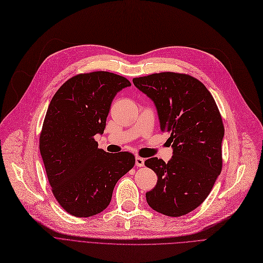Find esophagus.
Instances as JSON below:
<instances>
[{"instance_id": "esophagus-1", "label": "esophagus", "mask_w": 263, "mask_h": 263, "mask_svg": "<svg viewBox=\"0 0 263 263\" xmlns=\"http://www.w3.org/2000/svg\"><path fill=\"white\" fill-rule=\"evenodd\" d=\"M136 166L137 167H143L144 166V159L141 157H136Z\"/></svg>"}]
</instances>
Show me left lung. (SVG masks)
<instances>
[{"mask_svg":"<svg viewBox=\"0 0 263 263\" xmlns=\"http://www.w3.org/2000/svg\"><path fill=\"white\" fill-rule=\"evenodd\" d=\"M133 82L154 102L160 130L170 134L173 148L168 162L157 157L144 161L158 177L146 201L164 215H185L204 201L221 171L219 110L205 85L190 74L165 71Z\"/></svg>","mask_w":263,"mask_h":263,"instance_id":"1","label":"left lung"}]
</instances>
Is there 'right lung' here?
<instances>
[{
    "mask_svg": "<svg viewBox=\"0 0 263 263\" xmlns=\"http://www.w3.org/2000/svg\"><path fill=\"white\" fill-rule=\"evenodd\" d=\"M130 85L114 72L79 73L62 84L50 102L40 149L53 196L70 215L101 213L117 182L135 165L132 153L109 154L94 139L105 130L117 93Z\"/></svg>",
    "mask_w": 263,
    "mask_h": 263,
    "instance_id": "add662e5",
    "label": "right lung"
}]
</instances>
